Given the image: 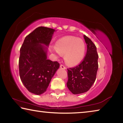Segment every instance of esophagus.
<instances>
[{"label": "esophagus", "mask_w": 123, "mask_h": 123, "mask_svg": "<svg viewBox=\"0 0 123 123\" xmlns=\"http://www.w3.org/2000/svg\"><path fill=\"white\" fill-rule=\"evenodd\" d=\"M60 68H61V69H66V67L64 66L63 65H62V64H61V65H60Z\"/></svg>", "instance_id": "esophagus-1"}]
</instances>
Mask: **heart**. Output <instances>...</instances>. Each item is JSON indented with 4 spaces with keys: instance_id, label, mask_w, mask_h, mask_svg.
<instances>
[{
    "instance_id": "1",
    "label": "heart",
    "mask_w": 123,
    "mask_h": 123,
    "mask_svg": "<svg viewBox=\"0 0 123 123\" xmlns=\"http://www.w3.org/2000/svg\"><path fill=\"white\" fill-rule=\"evenodd\" d=\"M53 51L59 55H64V60L68 65L76 66L84 59L86 45L82 39L74 36H66L59 39Z\"/></svg>"
}]
</instances>
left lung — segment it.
Here are the masks:
<instances>
[{
	"label": "left lung",
	"instance_id": "obj_1",
	"mask_svg": "<svg viewBox=\"0 0 123 123\" xmlns=\"http://www.w3.org/2000/svg\"><path fill=\"white\" fill-rule=\"evenodd\" d=\"M87 50L84 61L79 66L67 69L68 80L67 86L74 94L88 91L96 79L98 69L97 48L88 37L84 35Z\"/></svg>",
	"mask_w": 123,
	"mask_h": 123
}]
</instances>
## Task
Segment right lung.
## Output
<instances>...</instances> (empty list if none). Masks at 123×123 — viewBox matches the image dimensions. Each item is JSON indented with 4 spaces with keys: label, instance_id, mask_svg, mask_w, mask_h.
Returning <instances> with one entry per match:
<instances>
[{
    "label": "right lung",
    "instance_id": "right-lung-1",
    "mask_svg": "<svg viewBox=\"0 0 123 123\" xmlns=\"http://www.w3.org/2000/svg\"><path fill=\"white\" fill-rule=\"evenodd\" d=\"M55 29L39 26L29 34L20 49L19 75L30 92L44 93L52 78L59 68L57 61L47 59L48 50Z\"/></svg>",
    "mask_w": 123,
    "mask_h": 123
}]
</instances>
